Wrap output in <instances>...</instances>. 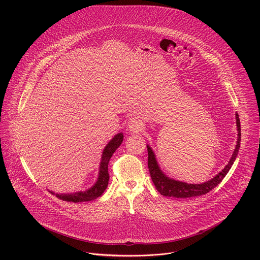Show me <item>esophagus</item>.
I'll use <instances>...</instances> for the list:
<instances>
[{
	"mask_svg": "<svg viewBox=\"0 0 260 260\" xmlns=\"http://www.w3.org/2000/svg\"><path fill=\"white\" fill-rule=\"evenodd\" d=\"M127 128H128L131 132L139 133V132H142V131H143L144 125H143V123L141 122L140 119H138L137 117H132V118H129L128 121H127Z\"/></svg>",
	"mask_w": 260,
	"mask_h": 260,
	"instance_id": "1",
	"label": "esophagus"
}]
</instances>
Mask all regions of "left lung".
Returning a JSON list of instances; mask_svg holds the SVG:
<instances>
[{"label": "left lung", "instance_id": "left-lung-1", "mask_svg": "<svg viewBox=\"0 0 260 260\" xmlns=\"http://www.w3.org/2000/svg\"><path fill=\"white\" fill-rule=\"evenodd\" d=\"M236 121H237V129H238V140L236 149L232 155V158L228 165L214 177L212 180L202 183V184H187L185 182L176 181L173 179L168 178L163 172L160 170L157 161L155 159V155L152 149L147 146L148 148V167L151 174V178L157 190L164 197H171V198H178V199H187V198H194L200 197L208 193L213 188H215L227 175L229 170L231 169L240 149V141H241V125L238 113H236Z\"/></svg>", "mask_w": 260, "mask_h": 260}]
</instances>
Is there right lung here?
Returning <instances> with one entry per match:
<instances>
[{
  "mask_svg": "<svg viewBox=\"0 0 260 260\" xmlns=\"http://www.w3.org/2000/svg\"><path fill=\"white\" fill-rule=\"evenodd\" d=\"M123 141V135L120 133L116 135L105 147L103 154H102V160L100 163V171H99V177L95 185L91 188H89L86 191H80L75 192L71 194H56V197L62 201L66 202H73V203H81V202H88V201H94L97 198L101 197L104 190L106 189L108 185L109 180V173H108V163L113 155V153L116 151V149L120 146V144Z\"/></svg>",
  "mask_w": 260,
  "mask_h": 260,
  "instance_id": "1",
  "label": "right lung"
}]
</instances>
